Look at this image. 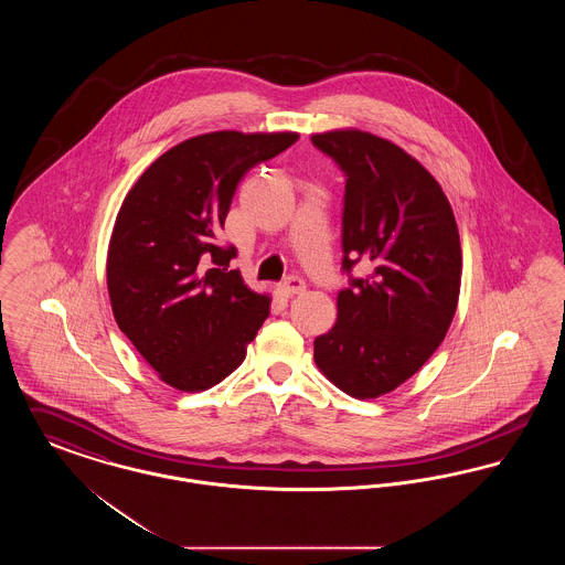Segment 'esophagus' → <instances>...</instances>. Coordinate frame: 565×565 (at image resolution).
I'll return each mask as SVG.
<instances>
[{
    "label": "esophagus",
    "mask_w": 565,
    "mask_h": 565,
    "mask_svg": "<svg viewBox=\"0 0 565 565\" xmlns=\"http://www.w3.org/2000/svg\"><path fill=\"white\" fill-rule=\"evenodd\" d=\"M281 288H284V292L288 296L302 295L305 290H307V286H305V281L300 279V277H288L284 284H281Z\"/></svg>",
    "instance_id": "34e87169"
}]
</instances>
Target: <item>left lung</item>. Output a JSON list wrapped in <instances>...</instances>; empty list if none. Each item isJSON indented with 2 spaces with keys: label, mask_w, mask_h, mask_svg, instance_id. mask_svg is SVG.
Wrapping results in <instances>:
<instances>
[{
  "label": "left lung",
  "mask_w": 565,
  "mask_h": 565,
  "mask_svg": "<svg viewBox=\"0 0 565 565\" xmlns=\"http://www.w3.org/2000/svg\"><path fill=\"white\" fill-rule=\"evenodd\" d=\"M311 141L348 178L343 270L369 269L337 296V323L316 339L313 360L341 392L371 401L415 375L454 322L456 215L430 171L401 146L358 129Z\"/></svg>",
  "instance_id": "obj_1"
}]
</instances>
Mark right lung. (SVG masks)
<instances>
[{
	"mask_svg": "<svg viewBox=\"0 0 565 565\" xmlns=\"http://www.w3.org/2000/svg\"><path fill=\"white\" fill-rule=\"evenodd\" d=\"M298 134L196 135L152 162L125 196L108 247V292L118 328L180 392L231 375L269 318V295L228 270L215 245L243 175L290 148Z\"/></svg>",
	"mask_w": 565,
	"mask_h": 565,
	"instance_id": "add662e5",
	"label": "right lung"
}]
</instances>
